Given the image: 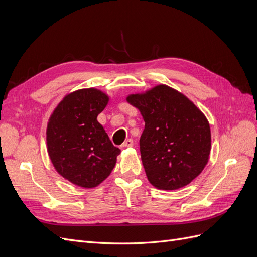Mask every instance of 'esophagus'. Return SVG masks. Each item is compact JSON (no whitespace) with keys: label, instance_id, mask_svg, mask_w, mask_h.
Returning a JSON list of instances; mask_svg holds the SVG:
<instances>
[{"label":"esophagus","instance_id":"1","mask_svg":"<svg viewBox=\"0 0 257 257\" xmlns=\"http://www.w3.org/2000/svg\"><path fill=\"white\" fill-rule=\"evenodd\" d=\"M133 145H134V142H133V139H132V138L126 139V141L123 143V147H132Z\"/></svg>","mask_w":257,"mask_h":257}]
</instances>
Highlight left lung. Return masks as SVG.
I'll use <instances>...</instances> for the list:
<instances>
[{
    "label": "left lung",
    "mask_w": 257,
    "mask_h": 257,
    "mask_svg": "<svg viewBox=\"0 0 257 257\" xmlns=\"http://www.w3.org/2000/svg\"><path fill=\"white\" fill-rule=\"evenodd\" d=\"M127 102L141 111L142 161L148 180L160 190H178L205 168L211 150V132L205 114L182 93L160 84Z\"/></svg>",
    "instance_id": "obj_1"
}]
</instances>
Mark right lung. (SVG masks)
Listing matches in <instances>:
<instances>
[{"mask_svg":"<svg viewBox=\"0 0 257 257\" xmlns=\"http://www.w3.org/2000/svg\"><path fill=\"white\" fill-rule=\"evenodd\" d=\"M108 100V95L97 89L77 90L61 100L48 122L46 139L54 168L81 188L102 183L121 152L97 121Z\"/></svg>","mask_w":257,"mask_h":257,"instance_id":"1","label":"right lung"}]
</instances>
